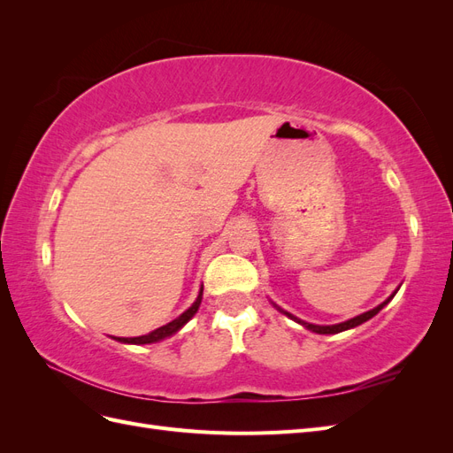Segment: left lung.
Wrapping results in <instances>:
<instances>
[{
  "mask_svg": "<svg viewBox=\"0 0 453 453\" xmlns=\"http://www.w3.org/2000/svg\"><path fill=\"white\" fill-rule=\"evenodd\" d=\"M396 291H399V287H396L395 289V293L391 295V296H388L386 300H383L381 304H378L376 308H372V310H368V311H365V313H361V315H355V318H351V319H348V321H344V323H336V325H313V323H306V321H303V319H298L296 315H293V313H289V311H285V310H281L278 304H273V308H278L281 313H285L287 318L289 319H293V321H296L298 325H303L304 328H308V331H311V333H318V334H338V333H344V331H349V328H355V326H359V325H363L365 321H368V319H372L374 315L386 306V304H389L391 300H393V296L396 295Z\"/></svg>",
  "mask_w": 453,
  "mask_h": 453,
  "instance_id": "left-lung-1",
  "label": "left lung"
}]
</instances>
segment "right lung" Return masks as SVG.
<instances>
[{"label":"right lung","instance_id":"1","mask_svg":"<svg viewBox=\"0 0 453 453\" xmlns=\"http://www.w3.org/2000/svg\"><path fill=\"white\" fill-rule=\"evenodd\" d=\"M202 293H203V287H200L198 296H196V300L193 303V306H190L188 310H185V311L180 315V318H175L173 321H170V323H166V325L158 326L157 331L149 333V334H143V336H134V338H117V336H113V340L122 342V344H135V346H142V344H155V342H160V340H164V338H168V336L175 334L177 331H181V328H183L190 319L195 318V313L198 311L200 303H202Z\"/></svg>","mask_w":453,"mask_h":453}]
</instances>
